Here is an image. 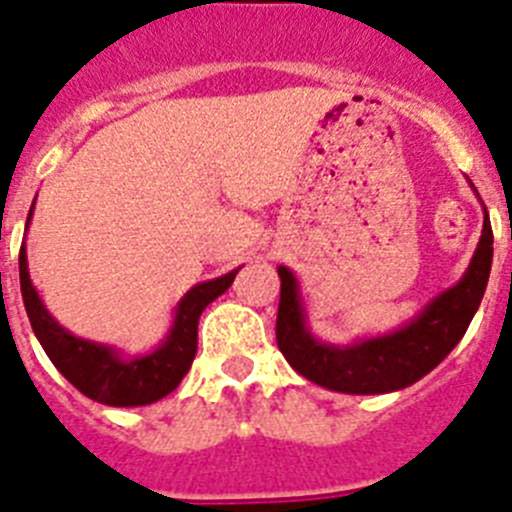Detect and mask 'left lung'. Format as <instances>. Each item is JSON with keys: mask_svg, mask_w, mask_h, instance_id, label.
Here are the masks:
<instances>
[{"mask_svg": "<svg viewBox=\"0 0 512 512\" xmlns=\"http://www.w3.org/2000/svg\"><path fill=\"white\" fill-rule=\"evenodd\" d=\"M490 268L492 226L484 221L477 252L456 286L441 293L415 322L394 335L373 337L350 348L324 345L309 335L296 278L291 270L278 268L281 304L275 319V340L293 371L319 386L345 394H384L404 389L433 371L464 337L490 281Z\"/></svg>", "mask_w": 512, "mask_h": 512, "instance_id": "left-lung-1", "label": "left lung"}]
</instances>
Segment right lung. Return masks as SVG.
Wrapping results in <instances>:
<instances>
[{
    "label": "right lung",
    "instance_id": "obj_1",
    "mask_svg": "<svg viewBox=\"0 0 512 512\" xmlns=\"http://www.w3.org/2000/svg\"><path fill=\"white\" fill-rule=\"evenodd\" d=\"M234 275L237 270L188 291V296L177 306L175 324H172L170 337L162 348L144 358H136V361H123L105 345L74 337L61 324H56V319L48 314L43 301L38 299V291L30 283L25 244L20 247L22 301H25V311H28L35 337L41 340L51 363L64 373L69 384L77 386L84 397L110 404V407H141V404L157 402L177 389L193 363L195 350H198L201 311L231 286Z\"/></svg>",
    "mask_w": 512,
    "mask_h": 512
}]
</instances>
